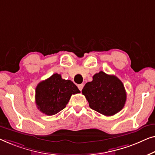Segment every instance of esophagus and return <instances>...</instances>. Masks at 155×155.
<instances>
[{"instance_id":"1","label":"esophagus","mask_w":155,"mask_h":155,"mask_svg":"<svg viewBox=\"0 0 155 155\" xmlns=\"http://www.w3.org/2000/svg\"><path fill=\"white\" fill-rule=\"evenodd\" d=\"M78 89H79L80 91H81L82 89H83V88H84V84H79V85H78Z\"/></svg>"}]
</instances>
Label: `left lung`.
Instances as JSON below:
<instances>
[{
    "instance_id": "left-lung-1",
    "label": "left lung",
    "mask_w": 155,
    "mask_h": 155,
    "mask_svg": "<svg viewBox=\"0 0 155 155\" xmlns=\"http://www.w3.org/2000/svg\"><path fill=\"white\" fill-rule=\"evenodd\" d=\"M89 107L105 116H112L123 109L126 100L124 84L114 75L101 71L86 83L82 90Z\"/></svg>"
}]
</instances>
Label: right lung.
<instances>
[{
  "mask_svg": "<svg viewBox=\"0 0 155 155\" xmlns=\"http://www.w3.org/2000/svg\"><path fill=\"white\" fill-rule=\"evenodd\" d=\"M78 93L80 91L72 81L62 79L60 74H54L37 85L35 100L38 110L51 116L66 107L71 95Z\"/></svg>",
  "mask_w": 155,
  "mask_h": 155,
  "instance_id": "1",
  "label": "right lung"
}]
</instances>
